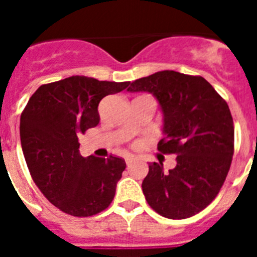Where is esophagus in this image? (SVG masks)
<instances>
[{"label": "esophagus", "mask_w": 257, "mask_h": 257, "mask_svg": "<svg viewBox=\"0 0 257 257\" xmlns=\"http://www.w3.org/2000/svg\"><path fill=\"white\" fill-rule=\"evenodd\" d=\"M124 161H126V165H127V166H130L131 163L135 162V157H133V156H127L126 158H124Z\"/></svg>", "instance_id": "obj_1"}]
</instances>
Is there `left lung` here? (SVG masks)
Here are the masks:
<instances>
[{
  "label": "left lung",
  "mask_w": 257,
  "mask_h": 257,
  "mask_svg": "<svg viewBox=\"0 0 257 257\" xmlns=\"http://www.w3.org/2000/svg\"><path fill=\"white\" fill-rule=\"evenodd\" d=\"M151 92L163 113V154H176L169 172L149 163L142 188L148 205L167 219H187L219 194L234 153V124L226 101L201 76L162 70L130 83Z\"/></svg>",
  "instance_id": "obj_1"
}]
</instances>
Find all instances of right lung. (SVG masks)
<instances>
[{
	"label": "right lung",
	"instance_id": "obj_1",
	"mask_svg": "<svg viewBox=\"0 0 257 257\" xmlns=\"http://www.w3.org/2000/svg\"><path fill=\"white\" fill-rule=\"evenodd\" d=\"M130 82L72 76L46 83L32 95L20 115V142L38 189L63 212L87 217L105 210L126 169L123 158H87L79 153L78 135L97 126V106Z\"/></svg>",
	"mask_w": 257,
	"mask_h": 257
}]
</instances>
